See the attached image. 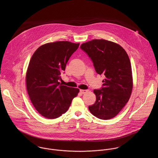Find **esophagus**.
I'll return each mask as SVG.
<instances>
[{"label": "esophagus", "mask_w": 158, "mask_h": 158, "mask_svg": "<svg viewBox=\"0 0 158 158\" xmlns=\"http://www.w3.org/2000/svg\"><path fill=\"white\" fill-rule=\"evenodd\" d=\"M80 92L82 94H86L87 92H88V90H85V89H80Z\"/></svg>", "instance_id": "34e87169"}]
</instances>
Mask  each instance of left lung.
Segmentation results:
<instances>
[{
    "mask_svg": "<svg viewBox=\"0 0 158 158\" xmlns=\"http://www.w3.org/2000/svg\"><path fill=\"white\" fill-rule=\"evenodd\" d=\"M80 48L90 58L96 72L105 77L102 87L94 90L96 101L89 110L98 118H112L127 104L132 92L129 57L120 45L105 40H93Z\"/></svg>",
    "mask_w": 158,
    "mask_h": 158,
    "instance_id": "left-lung-1",
    "label": "left lung"
}]
</instances>
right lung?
I'll use <instances>...</instances> for the list:
<instances>
[{
	"label": "right lung",
	"mask_w": 158,
	"mask_h": 158,
	"mask_svg": "<svg viewBox=\"0 0 158 158\" xmlns=\"http://www.w3.org/2000/svg\"><path fill=\"white\" fill-rule=\"evenodd\" d=\"M79 45L69 41L47 43L40 47L30 61L26 73L28 94L35 109L45 118H56L66 113L79 92L78 88L59 82Z\"/></svg>",
	"instance_id": "1"
}]
</instances>
